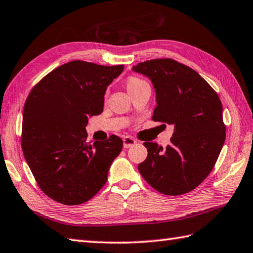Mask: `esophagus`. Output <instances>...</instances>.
I'll list each match as a JSON object with an SVG mask.
<instances>
[{
  "label": "esophagus",
  "instance_id": "obj_1",
  "mask_svg": "<svg viewBox=\"0 0 253 253\" xmlns=\"http://www.w3.org/2000/svg\"><path fill=\"white\" fill-rule=\"evenodd\" d=\"M136 142H137V140L133 139L132 137H129V136L124 137V139H123L124 148H129V147H131L133 145H136Z\"/></svg>",
  "mask_w": 253,
  "mask_h": 253
}]
</instances>
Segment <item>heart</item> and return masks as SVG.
<instances>
[{
  "instance_id": "1",
  "label": "heart",
  "mask_w": 253,
  "mask_h": 253,
  "mask_svg": "<svg viewBox=\"0 0 253 253\" xmlns=\"http://www.w3.org/2000/svg\"><path fill=\"white\" fill-rule=\"evenodd\" d=\"M146 83L143 80H141V79H138L136 77H131L127 80V83H126V86H127V90L128 92H129L130 90H132V88H135L137 86L141 85V84Z\"/></svg>"
}]
</instances>
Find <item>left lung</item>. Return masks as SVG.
I'll return each instance as SVG.
<instances>
[{"mask_svg": "<svg viewBox=\"0 0 253 253\" xmlns=\"http://www.w3.org/2000/svg\"><path fill=\"white\" fill-rule=\"evenodd\" d=\"M132 71L149 78L155 88L152 120L174 126L166 149L152 141L143 143L148 157L138 170L162 194L189 193L210 174L224 146L219 97L199 73L172 59L138 63Z\"/></svg>", "mask_w": 253, "mask_h": 253, "instance_id": "obj_1", "label": "left lung"}]
</instances>
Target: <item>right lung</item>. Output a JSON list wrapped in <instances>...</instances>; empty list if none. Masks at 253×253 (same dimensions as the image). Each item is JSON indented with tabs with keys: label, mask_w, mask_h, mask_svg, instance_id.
<instances>
[{
	"label": "right lung",
	"mask_w": 253,
	"mask_h": 253,
	"mask_svg": "<svg viewBox=\"0 0 253 253\" xmlns=\"http://www.w3.org/2000/svg\"><path fill=\"white\" fill-rule=\"evenodd\" d=\"M124 66L74 60L38 82L23 111L22 148L27 165L47 196L64 205L85 203L107 181L123 140L113 135L86 141L88 117L100 115L106 88Z\"/></svg>",
	"instance_id": "obj_1"
}]
</instances>
